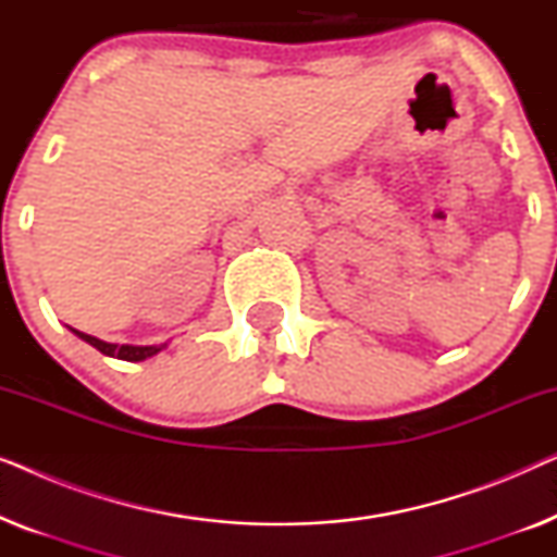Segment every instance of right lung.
Returning a JSON list of instances; mask_svg holds the SVG:
<instances>
[{"instance_id":"right-lung-1","label":"right lung","mask_w":557,"mask_h":557,"mask_svg":"<svg viewBox=\"0 0 557 557\" xmlns=\"http://www.w3.org/2000/svg\"><path fill=\"white\" fill-rule=\"evenodd\" d=\"M71 332L75 334V337H81L83 342H88L90 347H96L98 352L116 357V360H126V362H141V360H147V357H154L157 352H162V349L166 347V342L164 345H113V342H103V339L94 337V334L73 330V326H71Z\"/></svg>"}]
</instances>
